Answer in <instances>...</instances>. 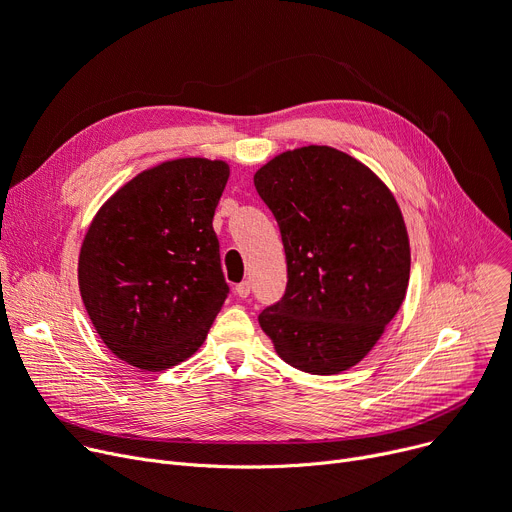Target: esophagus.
<instances>
[{
	"label": "esophagus",
	"mask_w": 512,
	"mask_h": 512,
	"mask_svg": "<svg viewBox=\"0 0 512 512\" xmlns=\"http://www.w3.org/2000/svg\"><path fill=\"white\" fill-rule=\"evenodd\" d=\"M235 294H237L239 298H249V294H251V284H249V282H241V284H237Z\"/></svg>",
	"instance_id": "34e87169"
}]
</instances>
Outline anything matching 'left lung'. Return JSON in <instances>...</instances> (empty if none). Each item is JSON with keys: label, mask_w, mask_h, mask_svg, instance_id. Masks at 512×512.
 I'll list each match as a JSON object with an SVG mask.
<instances>
[{"label": "left lung", "mask_w": 512, "mask_h": 512, "mask_svg": "<svg viewBox=\"0 0 512 512\" xmlns=\"http://www.w3.org/2000/svg\"><path fill=\"white\" fill-rule=\"evenodd\" d=\"M288 261L280 302L259 314L277 355L314 376L357 365L400 310L410 243L388 185L333 147H300L253 177Z\"/></svg>", "instance_id": "8db88e82"}]
</instances>
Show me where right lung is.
I'll list each match as a JSON object with an SVG mask.
<instances>
[{"instance_id":"obj_1","label":"right lung","mask_w":512,"mask_h":512,"mask_svg":"<svg viewBox=\"0 0 512 512\" xmlns=\"http://www.w3.org/2000/svg\"><path fill=\"white\" fill-rule=\"evenodd\" d=\"M230 169L183 157L132 177L98 210L79 251V292L122 361L161 371L204 343L228 286L212 228Z\"/></svg>"}]
</instances>
